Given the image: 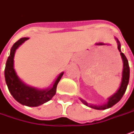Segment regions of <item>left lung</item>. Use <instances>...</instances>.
Listing matches in <instances>:
<instances>
[{
	"label": "left lung",
	"mask_w": 134,
	"mask_h": 134,
	"mask_svg": "<svg viewBox=\"0 0 134 134\" xmlns=\"http://www.w3.org/2000/svg\"><path fill=\"white\" fill-rule=\"evenodd\" d=\"M115 40H116L117 43V48L118 50L120 52V55L122 60V63H123V69H122V80H121V83H120V86L118 88V90L116 91V93L111 95L110 97L108 98V101L106 103H105L104 105H91L86 102V100L82 99V98H80V101L83 103L84 105H86V106H88L94 108L96 110H105L107 108H111L114 106L115 104L119 102V100L122 99V96L125 94V91L127 89V86L129 82V77H130V68H129V65H128V61L126 58V57L125 56L123 53L121 52V44L119 43V40L115 37Z\"/></svg>",
	"instance_id": "left-lung-1"
}]
</instances>
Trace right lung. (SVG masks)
Here are the masks:
<instances>
[{
	"mask_svg": "<svg viewBox=\"0 0 134 134\" xmlns=\"http://www.w3.org/2000/svg\"><path fill=\"white\" fill-rule=\"evenodd\" d=\"M28 39L29 37L20 38L12 46L10 54L6 61L4 75L9 91L16 101L26 106L37 107L49 101L55 95L57 86L64 72L60 74L54 81L52 86L46 89H38L24 83L17 75L14 69V57L18 48Z\"/></svg>",
	"mask_w": 134,
	"mask_h": 134,
	"instance_id": "obj_1",
	"label": "right lung"
}]
</instances>
